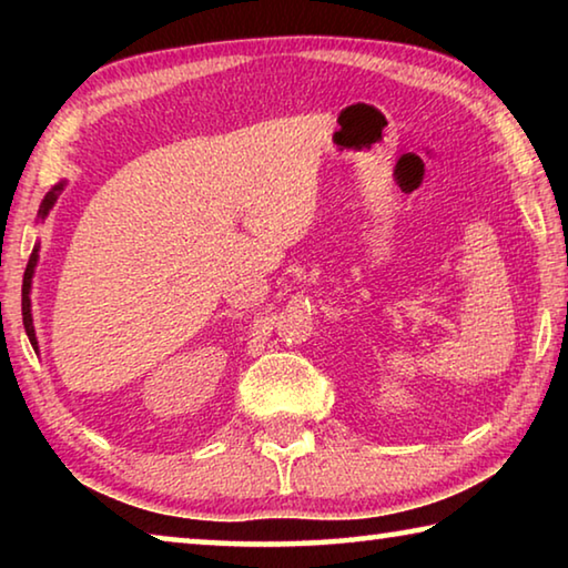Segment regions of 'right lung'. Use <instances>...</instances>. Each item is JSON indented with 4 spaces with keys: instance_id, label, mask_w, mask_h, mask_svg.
<instances>
[{
    "instance_id": "right-lung-1",
    "label": "right lung",
    "mask_w": 568,
    "mask_h": 568,
    "mask_svg": "<svg viewBox=\"0 0 568 568\" xmlns=\"http://www.w3.org/2000/svg\"><path fill=\"white\" fill-rule=\"evenodd\" d=\"M64 190V182H60V185H54L50 192H47L42 205H40V217L44 220L47 215H50L52 205L57 203V195ZM37 247L32 250L30 255V263H27V271H24V281H22V323H24V331L27 335H30V343L32 348L37 351V335H34V323H32V301H30V291H32V275H34V265H37Z\"/></svg>"
}]
</instances>
